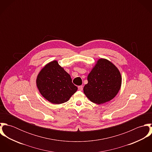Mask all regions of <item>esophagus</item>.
<instances>
[{
	"mask_svg": "<svg viewBox=\"0 0 152 152\" xmlns=\"http://www.w3.org/2000/svg\"><path fill=\"white\" fill-rule=\"evenodd\" d=\"M78 90H79V91H83V87L82 86H78Z\"/></svg>",
	"mask_w": 152,
	"mask_h": 152,
	"instance_id": "esophagus-1",
	"label": "esophagus"
}]
</instances>
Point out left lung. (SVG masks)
I'll use <instances>...</instances> for the list:
<instances>
[{
    "instance_id": "8db88e82",
    "label": "left lung",
    "mask_w": 152,
    "mask_h": 152,
    "mask_svg": "<svg viewBox=\"0 0 152 152\" xmlns=\"http://www.w3.org/2000/svg\"><path fill=\"white\" fill-rule=\"evenodd\" d=\"M84 92L92 102L102 104L112 99L121 87L122 77L118 68L105 58L99 59L88 75Z\"/></svg>"
}]
</instances>
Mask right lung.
<instances>
[{
	"mask_svg": "<svg viewBox=\"0 0 152 152\" xmlns=\"http://www.w3.org/2000/svg\"><path fill=\"white\" fill-rule=\"evenodd\" d=\"M36 84L45 99L54 104L68 101L78 88L71 76L54 60L45 65L39 73Z\"/></svg>",
	"mask_w": 152,
	"mask_h": 152,
	"instance_id": "right-lung-1",
	"label": "right lung"
}]
</instances>
